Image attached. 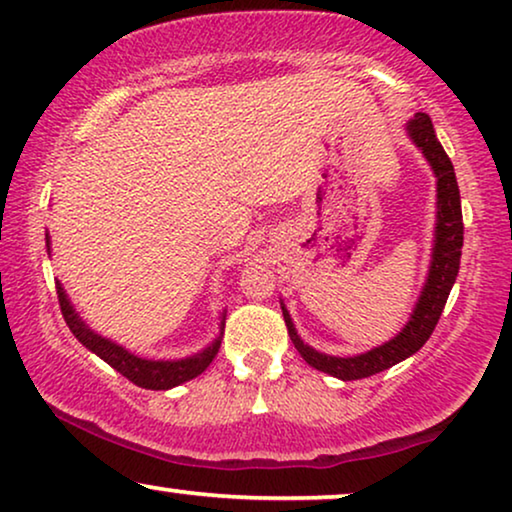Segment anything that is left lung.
<instances>
[{
    "mask_svg": "<svg viewBox=\"0 0 512 512\" xmlns=\"http://www.w3.org/2000/svg\"><path fill=\"white\" fill-rule=\"evenodd\" d=\"M408 135L415 142L426 160L431 163L433 174L438 177V223H436V244H433L431 268L426 284L419 296V303L412 312V317L401 333L394 340L384 342V345L370 349L366 354L349 356V359H340V356L319 354L317 349L307 347L303 340L298 338L293 321L282 305L286 328H289V338L300 356L310 363L312 368L328 373L340 380H361V377H370L375 373H382L398 361L408 359L415 352L422 349L426 340L431 338L433 328H436L440 314L445 310L447 296H450L454 279L459 272V258L461 247H464V219H461V198L457 177H454L452 160L447 158L443 146H440L436 130H433L431 118L426 114H417L408 123Z\"/></svg>",
    "mask_w": 512,
    "mask_h": 512,
    "instance_id": "left-lung-1",
    "label": "left lung"
}]
</instances>
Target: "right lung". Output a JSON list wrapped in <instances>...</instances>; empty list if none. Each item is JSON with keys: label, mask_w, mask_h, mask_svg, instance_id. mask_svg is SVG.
I'll list each match as a JSON object with an SVG mask.
<instances>
[{"label": "right lung", "mask_w": 512, "mask_h": 512, "mask_svg": "<svg viewBox=\"0 0 512 512\" xmlns=\"http://www.w3.org/2000/svg\"><path fill=\"white\" fill-rule=\"evenodd\" d=\"M55 291H58V303H60L62 317H65V321H67L69 331L76 335V340H79L81 345H86L90 352H95L100 359L107 361L111 368L118 370L123 377H128L132 384H137V387H142V389H153V391L172 389V387H177V384L193 380V377L205 373L209 363L214 361V356L219 354L223 333L205 349V352L188 356V359H181V361L139 359V356L130 354L128 349L118 347L116 342H111L107 338H102V335L90 331V328L79 319V314L74 312V307H72V303H69L67 293H65V289H62L60 282H55ZM223 326L226 324L221 321V328Z\"/></svg>", "instance_id": "right-lung-1"}]
</instances>
